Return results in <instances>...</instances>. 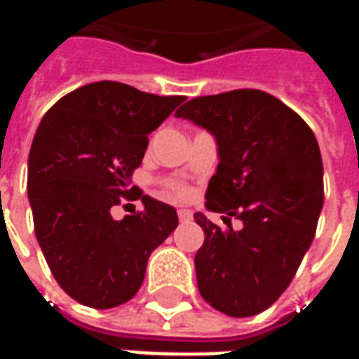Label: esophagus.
I'll use <instances>...</instances> for the list:
<instances>
[{"instance_id":"34e87169","label":"esophagus","mask_w":359,"mask_h":359,"mask_svg":"<svg viewBox=\"0 0 359 359\" xmlns=\"http://www.w3.org/2000/svg\"><path fill=\"white\" fill-rule=\"evenodd\" d=\"M177 213H179V219L182 221V223H187V221H190V219H192V211L190 210H179Z\"/></svg>"}]
</instances>
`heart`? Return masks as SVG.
Wrapping results in <instances>:
<instances>
[{
    "mask_svg": "<svg viewBox=\"0 0 359 359\" xmlns=\"http://www.w3.org/2000/svg\"><path fill=\"white\" fill-rule=\"evenodd\" d=\"M172 192H175L177 196H184L187 194V188L179 187V184H172Z\"/></svg>",
    "mask_w": 359,
    "mask_h": 359,
    "instance_id": "1",
    "label": "heart"
}]
</instances>
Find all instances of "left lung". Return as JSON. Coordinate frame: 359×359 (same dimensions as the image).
<instances>
[{
	"label": "left lung",
	"instance_id": "left-lung-1",
	"mask_svg": "<svg viewBox=\"0 0 359 359\" xmlns=\"http://www.w3.org/2000/svg\"><path fill=\"white\" fill-rule=\"evenodd\" d=\"M177 117L208 128L219 146L217 172L203 213L194 219L205 241L194 257L198 290L231 317L262 313L275 304L300 267L323 208V161L308 123L275 95L233 90L187 102ZM241 218L234 231L230 217Z\"/></svg>",
	"mask_w": 359,
	"mask_h": 359
}]
</instances>
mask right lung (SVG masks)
Segmentation results:
<instances>
[{"mask_svg":"<svg viewBox=\"0 0 359 359\" xmlns=\"http://www.w3.org/2000/svg\"><path fill=\"white\" fill-rule=\"evenodd\" d=\"M182 95L92 82L63 95L40 121L28 154V202L51 275L82 306L107 309L138 292L148 257L179 225L171 205L130 188L148 134ZM140 197L121 222L110 208Z\"/></svg>","mask_w":359,"mask_h":359,"instance_id":"add662e5","label":"right lung"}]
</instances>
